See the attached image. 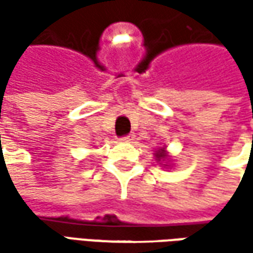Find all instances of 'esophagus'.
<instances>
[{"instance_id": "1", "label": "esophagus", "mask_w": 253, "mask_h": 253, "mask_svg": "<svg viewBox=\"0 0 253 253\" xmlns=\"http://www.w3.org/2000/svg\"><path fill=\"white\" fill-rule=\"evenodd\" d=\"M135 139V135L133 133H129V135H126V136H122L121 141L122 142H132Z\"/></svg>"}]
</instances>
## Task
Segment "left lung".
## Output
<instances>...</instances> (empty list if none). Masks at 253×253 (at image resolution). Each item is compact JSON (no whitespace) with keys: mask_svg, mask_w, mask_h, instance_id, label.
Returning a JSON list of instances; mask_svg holds the SVG:
<instances>
[{"mask_svg":"<svg viewBox=\"0 0 253 253\" xmlns=\"http://www.w3.org/2000/svg\"><path fill=\"white\" fill-rule=\"evenodd\" d=\"M155 158H156V161L159 162V163H165V162H169V153L166 152V148H162L159 151H156L155 153ZM166 166H169V165H165V168Z\"/></svg>","mask_w":253,"mask_h":253,"instance_id":"obj_1","label":"left lung"}]
</instances>
